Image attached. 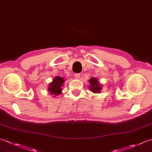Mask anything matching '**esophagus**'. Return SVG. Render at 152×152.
I'll return each instance as SVG.
<instances>
[{"label": "esophagus", "instance_id": "34e87169", "mask_svg": "<svg viewBox=\"0 0 152 152\" xmlns=\"http://www.w3.org/2000/svg\"><path fill=\"white\" fill-rule=\"evenodd\" d=\"M80 74H79V73L74 74V78H75L78 79L80 78Z\"/></svg>", "mask_w": 152, "mask_h": 152}]
</instances>
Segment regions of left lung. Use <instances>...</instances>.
<instances>
[{"label":"left lung","instance_id":"8db88e82","mask_svg":"<svg viewBox=\"0 0 152 152\" xmlns=\"http://www.w3.org/2000/svg\"><path fill=\"white\" fill-rule=\"evenodd\" d=\"M89 82L90 84L89 86L90 90L94 94H99L102 89V86L99 84L98 80L96 78H91L89 80Z\"/></svg>","mask_w":152,"mask_h":152}]
</instances>
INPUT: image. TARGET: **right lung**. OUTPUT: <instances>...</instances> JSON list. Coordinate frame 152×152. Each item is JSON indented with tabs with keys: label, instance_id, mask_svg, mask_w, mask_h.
Returning a JSON list of instances; mask_svg holds the SVG:
<instances>
[{
	"label": "right lung",
	"instance_id": "obj_1",
	"mask_svg": "<svg viewBox=\"0 0 152 152\" xmlns=\"http://www.w3.org/2000/svg\"><path fill=\"white\" fill-rule=\"evenodd\" d=\"M63 78L61 76H56L53 79V82H50L49 85L48 90L49 93L53 95V96L56 97L62 93V86H63L64 82Z\"/></svg>",
	"mask_w": 152,
	"mask_h": 152
}]
</instances>
